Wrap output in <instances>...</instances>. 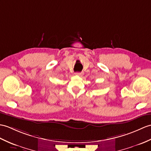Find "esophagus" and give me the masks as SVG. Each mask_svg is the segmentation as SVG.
Wrapping results in <instances>:
<instances>
[{
    "label": "esophagus",
    "mask_w": 151,
    "mask_h": 151,
    "mask_svg": "<svg viewBox=\"0 0 151 151\" xmlns=\"http://www.w3.org/2000/svg\"><path fill=\"white\" fill-rule=\"evenodd\" d=\"M76 75L79 76H82L83 75V72H78V73H76Z\"/></svg>",
    "instance_id": "1"
}]
</instances>
